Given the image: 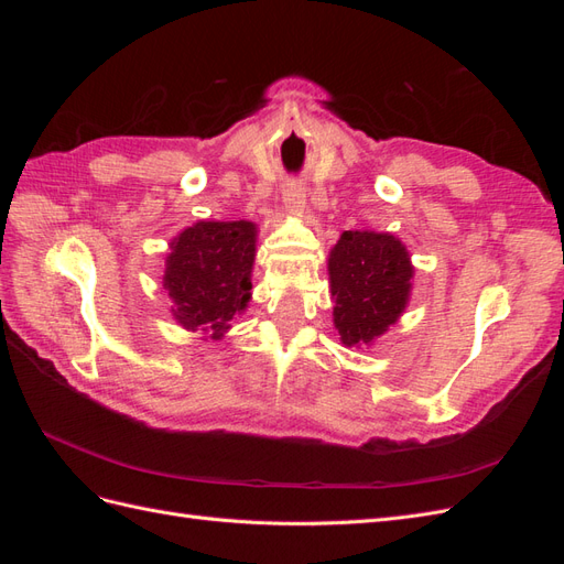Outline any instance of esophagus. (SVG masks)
I'll use <instances>...</instances> for the list:
<instances>
[{"instance_id":"esophagus-1","label":"esophagus","mask_w":564,"mask_h":564,"mask_svg":"<svg viewBox=\"0 0 564 564\" xmlns=\"http://www.w3.org/2000/svg\"><path fill=\"white\" fill-rule=\"evenodd\" d=\"M305 207H308V202H305V191L303 185L299 183H292L284 191V209L289 214H303Z\"/></svg>"}]
</instances>
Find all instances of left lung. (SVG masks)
<instances>
[{"label": "left lung", "mask_w": 564, "mask_h": 564, "mask_svg": "<svg viewBox=\"0 0 564 564\" xmlns=\"http://www.w3.org/2000/svg\"><path fill=\"white\" fill-rule=\"evenodd\" d=\"M334 327L344 344L371 346L404 313L414 265L390 232L346 230L329 251Z\"/></svg>", "instance_id": "obj_1"}]
</instances>
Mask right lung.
Segmentation results:
<instances>
[{
  "instance_id": "obj_1",
  "label": "right lung",
  "mask_w": 564,
  "mask_h": 564,
  "mask_svg": "<svg viewBox=\"0 0 564 564\" xmlns=\"http://www.w3.org/2000/svg\"><path fill=\"white\" fill-rule=\"evenodd\" d=\"M256 226L251 220H199L174 237L164 289L187 332L220 338L251 299Z\"/></svg>"
}]
</instances>
